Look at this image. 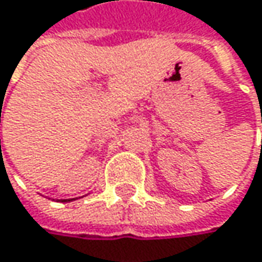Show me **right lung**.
I'll return each mask as SVG.
<instances>
[{"label":"right lung","instance_id":"add662e5","mask_svg":"<svg viewBox=\"0 0 262 262\" xmlns=\"http://www.w3.org/2000/svg\"><path fill=\"white\" fill-rule=\"evenodd\" d=\"M0 142H1V141H0ZM62 202H71V200H62Z\"/></svg>","mask_w":262,"mask_h":262}]
</instances>
